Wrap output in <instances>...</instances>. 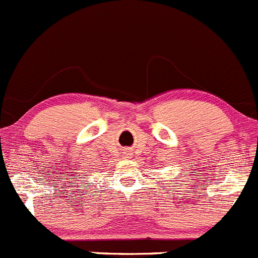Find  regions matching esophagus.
<instances>
[{"label": "esophagus", "mask_w": 258, "mask_h": 258, "mask_svg": "<svg viewBox=\"0 0 258 258\" xmlns=\"http://www.w3.org/2000/svg\"><path fill=\"white\" fill-rule=\"evenodd\" d=\"M126 155H128V157L130 158V153H128V154H126Z\"/></svg>", "instance_id": "34e87169"}]
</instances>
